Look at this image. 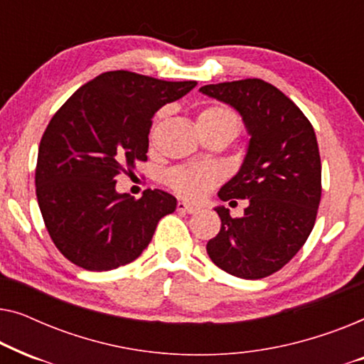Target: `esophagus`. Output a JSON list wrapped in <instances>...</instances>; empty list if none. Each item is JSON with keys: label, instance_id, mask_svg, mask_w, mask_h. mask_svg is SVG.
I'll use <instances>...</instances> for the list:
<instances>
[{"label": "esophagus", "instance_id": "esophagus-1", "mask_svg": "<svg viewBox=\"0 0 364 364\" xmlns=\"http://www.w3.org/2000/svg\"><path fill=\"white\" fill-rule=\"evenodd\" d=\"M177 210L183 212V213H196L198 210V207L192 205V203H188L186 200H181L177 203Z\"/></svg>", "mask_w": 364, "mask_h": 364}]
</instances>
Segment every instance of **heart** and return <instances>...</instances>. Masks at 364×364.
I'll use <instances>...</instances> for the list:
<instances>
[{"instance_id":"heart-1","label":"heart","mask_w":364,"mask_h":364,"mask_svg":"<svg viewBox=\"0 0 364 364\" xmlns=\"http://www.w3.org/2000/svg\"><path fill=\"white\" fill-rule=\"evenodd\" d=\"M197 121L202 122H222L227 124L237 134L240 127V121L232 111L223 107H208L198 114ZM222 178L220 168L215 166H205V164H193V166L177 167L168 172L167 181L173 191L187 198H200L215 187Z\"/></svg>"}]
</instances>
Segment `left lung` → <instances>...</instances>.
I'll use <instances>...</instances> for the list:
<instances>
[{
    "label": "left lung",
    "mask_w": 364,
    "mask_h": 364,
    "mask_svg": "<svg viewBox=\"0 0 364 364\" xmlns=\"http://www.w3.org/2000/svg\"><path fill=\"white\" fill-rule=\"evenodd\" d=\"M198 91L235 109L250 137L237 173L218 191L220 200L242 198L248 207L238 218L230 208H213L222 225L207 253L223 272L258 280L287 265L315 225L321 198L315 131L295 102L262 79Z\"/></svg>",
    "instance_id": "1"
}]
</instances>
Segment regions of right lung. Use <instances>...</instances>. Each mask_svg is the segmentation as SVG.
I'll return each mask as SVG.
<instances>
[{
    "label": "right lung",
    "mask_w": 364,
    "mask_h": 364,
    "mask_svg": "<svg viewBox=\"0 0 364 364\" xmlns=\"http://www.w3.org/2000/svg\"><path fill=\"white\" fill-rule=\"evenodd\" d=\"M196 86L111 71L54 114L39 144L36 197L54 245L74 265L106 272L131 263L176 210L177 198L159 188L139 200L119 193L116 176L147 161L154 114Z\"/></svg>",
    "instance_id": "obj_1"
}]
</instances>
